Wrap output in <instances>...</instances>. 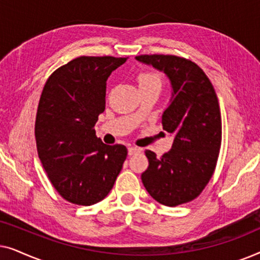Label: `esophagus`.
I'll use <instances>...</instances> for the list:
<instances>
[{"instance_id": "obj_1", "label": "esophagus", "mask_w": 260, "mask_h": 260, "mask_svg": "<svg viewBox=\"0 0 260 260\" xmlns=\"http://www.w3.org/2000/svg\"><path fill=\"white\" fill-rule=\"evenodd\" d=\"M140 151H141V149L137 148V147H129V148H127V152H129L130 156L137 154V152H140Z\"/></svg>"}]
</instances>
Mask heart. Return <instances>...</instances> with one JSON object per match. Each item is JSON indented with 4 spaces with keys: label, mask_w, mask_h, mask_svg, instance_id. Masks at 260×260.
<instances>
[{
    "label": "heart",
    "mask_w": 260,
    "mask_h": 260,
    "mask_svg": "<svg viewBox=\"0 0 260 260\" xmlns=\"http://www.w3.org/2000/svg\"><path fill=\"white\" fill-rule=\"evenodd\" d=\"M138 83H140V88L148 87V86H158L161 87L162 78L158 73L155 72H142L138 76Z\"/></svg>",
    "instance_id": "b5f03b06"
}]
</instances>
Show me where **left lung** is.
Segmentation results:
<instances>
[{"mask_svg": "<svg viewBox=\"0 0 260 260\" xmlns=\"http://www.w3.org/2000/svg\"><path fill=\"white\" fill-rule=\"evenodd\" d=\"M168 78L172 95L162 124L174 137L172 149L156 157L145 150L149 167L142 182L152 199L175 207L199 197L214 173L221 145V116L213 85L197 63L175 55H140Z\"/></svg>", "mask_w": 260, "mask_h": 260, "instance_id": "obj_1", "label": "left lung"}]
</instances>
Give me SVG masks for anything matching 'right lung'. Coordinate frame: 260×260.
I'll return each mask as SVG.
<instances>
[{
	"label": "right lung",
	"instance_id": "obj_1",
	"mask_svg": "<svg viewBox=\"0 0 260 260\" xmlns=\"http://www.w3.org/2000/svg\"><path fill=\"white\" fill-rule=\"evenodd\" d=\"M127 58L79 56L46 83L35 120L39 158L56 191L91 206L112 189L127 149L106 145L93 129L105 110L106 81Z\"/></svg>",
	"mask_w": 260,
	"mask_h": 260
}]
</instances>
